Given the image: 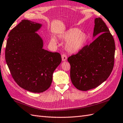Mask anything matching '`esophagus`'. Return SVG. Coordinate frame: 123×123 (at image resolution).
Masks as SVG:
<instances>
[{
    "instance_id": "esophagus-1",
    "label": "esophagus",
    "mask_w": 123,
    "mask_h": 123,
    "mask_svg": "<svg viewBox=\"0 0 123 123\" xmlns=\"http://www.w3.org/2000/svg\"><path fill=\"white\" fill-rule=\"evenodd\" d=\"M61 56H62V61L63 62L67 61V55H66L65 54H63Z\"/></svg>"
}]
</instances>
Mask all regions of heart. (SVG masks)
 Masks as SVG:
<instances>
[{
    "label": "heart",
    "instance_id": "heart-1",
    "mask_svg": "<svg viewBox=\"0 0 123 123\" xmlns=\"http://www.w3.org/2000/svg\"><path fill=\"white\" fill-rule=\"evenodd\" d=\"M59 37L62 40L67 42L65 48L71 53H76L83 48L88 39L87 35L76 27L71 28L59 34ZM51 41L56 43V39L52 37Z\"/></svg>",
    "mask_w": 123,
    "mask_h": 123
}]
</instances>
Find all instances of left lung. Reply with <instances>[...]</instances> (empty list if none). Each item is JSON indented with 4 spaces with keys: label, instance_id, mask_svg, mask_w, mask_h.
<instances>
[{
    "label": "left lung",
    "instance_id": "left-lung-1",
    "mask_svg": "<svg viewBox=\"0 0 123 123\" xmlns=\"http://www.w3.org/2000/svg\"><path fill=\"white\" fill-rule=\"evenodd\" d=\"M94 21L92 38H96L68 59L71 65L72 83L81 91L94 88L105 81L114 66L113 37L101 18H95Z\"/></svg>",
    "mask_w": 123,
    "mask_h": 123
}]
</instances>
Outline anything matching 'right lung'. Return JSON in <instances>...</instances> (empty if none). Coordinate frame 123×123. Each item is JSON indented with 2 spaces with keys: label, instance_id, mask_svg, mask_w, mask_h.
<instances>
[{
  "label": "right lung",
  "instance_id": "obj_1",
  "mask_svg": "<svg viewBox=\"0 0 123 123\" xmlns=\"http://www.w3.org/2000/svg\"><path fill=\"white\" fill-rule=\"evenodd\" d=\"M42 24L23 20L9 33L5 58L12 77L29 92L40 93L50 87L53 72L61 62L58 52L44 49L37 32Z\"/></svg>",
  "mask_w": 123,
  "mask_h": 123
}]
</instances>
